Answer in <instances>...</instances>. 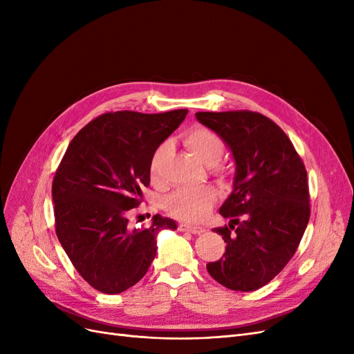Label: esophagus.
I'll return each mask as SVG.
<instances>
[{"label":"esophagus","mask_w":354,"mask_h":354,"mask_svg":"<svg viewBox=\"0 0 354 354\" xmlns=\"http://www.w3.org/2000/svg\"><path fill=\"white\" fill-rule=\"evenodd\" d=\"M178 230L187 232L192 234H201L203 232V229L201 226H189V224H178Z\"/></svg>","instance_id":"obj_1"}]
</instances>
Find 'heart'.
<instances>
[{
  "label": "heart",
  "mask_w": 354,
  "mask_h": 354,
  "mask_svg": "<svg viewBox=\"0 0 354 354\" xmlns=\"http://www.w3.org/2000/svg\"><path fill=\"white\" fill-rule=\"evenodd\" d=\"M185 142L194 155L205 165L217 164L224 153V147H226L216 133L203 127L190 128L185 136ZM168 149L169 143L162 142L151 156L149 171L153 178L159 176L160 165H162ZM214 201H216V192L209 186H203L198 189H178L165 198L164 205L171 216L178 220L198 221L207 216Z\"/></svg>",
  "instance_id": "1"
}]
</instances>
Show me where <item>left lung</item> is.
<instances>
[{"label":"left lung","instance_id":"1","mask_svg":"<svg viewBox=\"0 0 354 354\" xmlns=\"http://www.w3.org/2000/svg\"><path fill=\"white\" fill-rule=\"evenodd\" d=\"M196 120L221 137L236 165L220 207L229 226L214 229L226 251L207 270L233 291H255L281 273L303 238L310 218L306 167L282 128L259 112H198Z\"/></svg>","mask_w":354,"mask_h":354}]
</instances>
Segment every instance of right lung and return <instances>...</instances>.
I'll return each instance as SVG.
<instances>
[{"mask_svg": "<svg viewBox=\"0 0 354 354\" xmlns=\"http://www.w3.org/2000/svg\"><path fill=\"white\" fill-rule=\"evenodd\" d=\"M187 109L100 115L72 138L53 180L56 233L75 269L94 289L120 294L146 274L160 230L174 220L152 217L136 229L130 212L151 183L155 149L183 122Z\"/></svg>", "mask_w": 354, "mask_h": 354, "instance_id": "1", "label": "right lung"}]
</instances>
